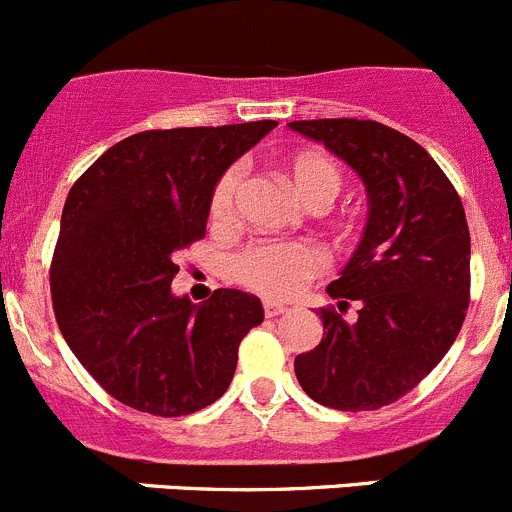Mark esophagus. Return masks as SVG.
Returning <instances> with one entry per match:
<instances>
[{
	"instance_id": "34e87169",
	"label": "esophagus",
	"mask_w": 512,
	"mask_h": 512,
	"mask_svg": "<svg viewBox=\"0 0 512 512\" xmlns=\"http://www.w3.org/2000/svg\"><path fill=\"white\" fill-rule=\"evenodd\" d=\"M286 311H289V306L286 304H279V301H264V314L269 316H281V314H286Z\"/></svg>"
}]
</instances>
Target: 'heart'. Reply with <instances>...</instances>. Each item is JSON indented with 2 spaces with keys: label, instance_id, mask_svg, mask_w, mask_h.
<instances>
[{
  "label": "heart",
  "instance_id": "heart-1",
  "mask_svg": "<svg viewBox=\"0 0 512 512\" xmlns=\"http://www.w3.org/2000/svg\"><path fill=\"white\" fill-rule=\"evenodd\" d=\"M281 173L291 191L306 208H324L342 191V170L337 160L319 150H299L281 160ZM241 191V170L231 168L213 186L208 218L216 228H228L236 221V201ZM319 251L306 243H259L238 253L231 274L238 284L271 299H289L304 289L306 281L319 276Z\"/></svg>",
  "mask_w": 512,
  "mask_h": 512
}]
</instances>
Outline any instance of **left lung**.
<instances>
[{"label": "left lung", "mask_w": 512, "mask_h": 512, "mask_svg": "<svg viewBox=\"0 0 512 512\" xmlns=\"http://www.w3.org/2000/svg\"><path fill=\"white\" fill-rule=\"evenodd\" d=\"M362 178L364 236L326 286L324 337L294 359L301 389L342 412L379 410L415 389L452 347L470 304V231L460 196L422 145L374 120H294ZM349 300L360 304L344 320Z\"/></svg>", "instance_id": "left-lung-1"}]
</instances>
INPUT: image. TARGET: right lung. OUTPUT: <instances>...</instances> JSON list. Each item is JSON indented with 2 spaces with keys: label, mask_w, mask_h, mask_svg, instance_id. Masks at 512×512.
<instances>
[{
  "label": "right lung",
  "mask_w": 512,
  "mask_h": 512,
  "mask_svg": "<svg viewBox=\"0 0 512 512\" xmlns=\"http://www.w3.org/2000/svg\"><path fill=\"white\" fill-rule=\"evenodd\" d=\"M276 120L145 130L105 150L65 201L50 269L67 347L118 402L193 415L231 384L238 344L264 321L253 294L173 296L175 253L206 236L213 186Z\"/></svg>",
  "instance_id": "right-lung-1"
}]
</instances>
